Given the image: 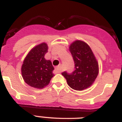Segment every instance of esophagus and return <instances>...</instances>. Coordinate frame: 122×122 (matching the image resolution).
<instances>
[{"label": "esophagus", "mask_w": 122, "mask_h": 122, "mask_svg": "<svg viewBox=\"0 0 122 122\" xmlns=\"http://www.w3.org/2000/svg\"><path fill=\"white\" fill-rule=\"evenodd\" d=\"M56 70L58 73H60V71H61V65H59L57 66H56Z\"/></svg>", "instance_id": "1"}]
</instances>
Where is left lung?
Instances as JSON below:
<instances>
[{"mask_svg": "<svg viewBox=\"0 0 122 122\" xmlns=\"http://www.w3.org/2000/svg\"><path fill=\"white\" fill-rule=\"evenodd\" d=\"M69 50L74 60L75 70L71 74L64 71L62 74L71 89L79 91L85 90L93 84L97 77L98 62L90 46L83 41H73Z\"/></svg>", "mask_w": 122, "mask_h": 122, "instance_id": "left-lung-1", "label": "left lung"}]
</instances>
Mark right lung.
<instances>
[{"label": "right lung", "instance_id": "right-lung-1", "mask_svg": "<svg viewBox=\"0 0 122 122\" xmlns=\"http://www.w3.org/2000/svg\"><path fill=\"white\" fill-rule=\"evenodd\" d=\"M48 49L46 43L33 47L25 57L21 66V74L25 82L35 89H43L54 76L52 62L45 58Z\"/></svg>", "mask_w": 122, "mask_h": 122}]
</instances>
